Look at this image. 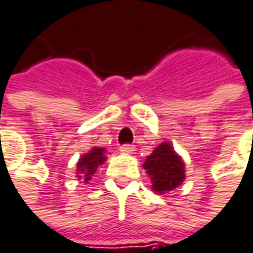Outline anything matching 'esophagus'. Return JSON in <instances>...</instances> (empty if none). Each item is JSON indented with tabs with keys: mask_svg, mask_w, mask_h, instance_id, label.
I'll return each mask as SVG.
<instances>
[{
	"mask_svg": "<svg viewBox=\"0 0 253 253\" xmlns=\"http://www.w3.org/2000/svg\"><path fill=\"white\" fill-rule=\"evenodd\" d=\"M119 149H121V152H124V153H132V152L135 150V147H134L132 144H124V146H121Z\"/></svg>",
	"mask_w": 253,
	"mask_h": 253,
	"instance_id": "obj_1",
	"label": "esophagus"
}]
</instances>
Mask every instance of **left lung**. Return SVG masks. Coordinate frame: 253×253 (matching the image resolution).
<instances>
[{"label": "left lung", "instance_id": "obj_1", "mask_svg": "<svg viewBox=\"0 0 253 253\" xmlns=\"http://www.w3.org/2000/svg\"><path fill=\"white\" fill-rule=\"evenodd\" d=\"M143 167L152 178V189L158 193L171 191L184 181V164L169 143L158 146Z\"/></svg>", "mask_w": 253, "mask_h": 253}]
</instances>
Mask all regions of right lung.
I'll use <instances>...</instances> for the list:
<instances>
[{
	"instance_id": "add662e5",
	"label": "right lung",
	"mask_w": 253,
	"mask_h": 253,
	"mask_svg": "<svg viewBox=\"0 0 253 253\" xmlns=\"http://www.w3.org/2000/svg\"><path fill=\"white\" fill-rule=\"evenodd\" d=\"M106 161L104 158V149L94 147L89 153L84 155L78 162V177L84 181H89L92 175L95 174L98 165H101Z\"/></svg>"
}]
</instances>
